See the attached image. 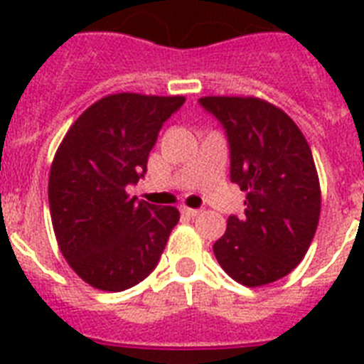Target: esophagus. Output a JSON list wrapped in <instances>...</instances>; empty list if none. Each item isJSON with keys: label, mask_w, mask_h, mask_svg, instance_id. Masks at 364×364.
I'll list each match as a JSON object with an SVG mask.
<instances>
[{"label": "esophagus", "mask_w": 364, "mask_h": 364, "mask_svg": "<svg viewBox=\"0 0 364 364\" xmlns=\"http://www.w3.org/2000/svg\"><path fill=\"white\" fill-rule=\"evenodd\" d=\"M181 213H183V215H187V217H196V215H200V210H193V208H187V205H183Z\"/></svg>", "instance_id": "obj_1"}]
</instances>
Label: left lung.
<instances>
[{
  "label": "left lung",
  "mask_w": 364,
  "mask_h": 364,
  "mask_svg": "<svg viewBox=\"0 0 364 364\" xmlns=\"http://www.w3.org/2000/svg\"><path fill=\"white\" fill-rule=\"evenodd\" d=\"M198 104L227 134L230 181L245 196V215H230L213 243L219 264L247 287L287 276L310 247L321 191L310 145L276 105L257 98L208 96Z\"/></svg>",
  "instance_id": "obj_1"
}]
</instances>
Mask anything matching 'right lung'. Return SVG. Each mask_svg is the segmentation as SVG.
Wrapping results in <instances>:
<instances>
[{
    "label": "right lung",
    "mask_w": 364,
    "mask_h": 364,
    "mask_svg": "<svg viewBox=\"0 0 364 364\" xmlns=\"http://www.w3.org/2000/svg\"><path fill=\"white\" fill-rule=\"evenodd\" d=\"M183 96L111 94L82 113L60 143L48 177V205L60 251L88 285L119 293L156 268L179 211L130 198L126 187L147 159Z\"/></svg>",
    "instance_id": "right-lung-1"
}]
</instances>
